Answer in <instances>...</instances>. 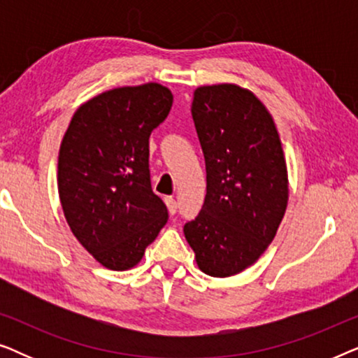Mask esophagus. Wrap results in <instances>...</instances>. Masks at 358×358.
<instances>
[{
    "label": "esophagus",
    "mask_w": 358,
    "mask_h": 358,
    "mask_svg": "<svg viewBox=\"0 0 358 358\" xmlns=\"http://www.w3.org/2000/svg\"><path fill=\"white\" fill-rule=\"evenodd\" d=\"M164 202H166V207H168V212L171 215H176V212H178V202H176L173 197H166Z\"/></svg>",
    "instance_id": "1"
}]
</instances>
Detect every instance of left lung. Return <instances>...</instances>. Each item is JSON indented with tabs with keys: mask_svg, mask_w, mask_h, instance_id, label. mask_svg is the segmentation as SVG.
I'll return each mask as SVG.
<instances>
[{
	"mask_svg": "<svg viewBox=\"0 0 358 358\" xmlns=\"http://www.w3.org/2000/svg\"><path fill=\"white\" fill-rule=\"evenodd\" d=\"M192 119L207 169L203 207L184 234L200 271L231 277L275 238L288 203V173L271 112L231 83L194 91Z\"/></svg>",
	"mask_w": 358,
	"mask_h": 358,
	"instance_id": "1",
	"label": "left lung"
}]
</instances>
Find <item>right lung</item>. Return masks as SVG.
<instances>
[{
	"label": "right lung",
	"mask_w": 358,
	"mask_h": 358,
	"mask_svg": "<svg viewBox=\"0 0 358 358\" xmlns=\"http://www.w3.org/2000/svg\"><path fill=\"white\" fill-rule=\"evenodd\" d=\"M173 106L159 83L104 91L78 107L58 153L66 223L101 266L129 271L168 222L150 180V135Z\"/></svg>",
	"instance_id": "add662e5"
}]
</instances>
